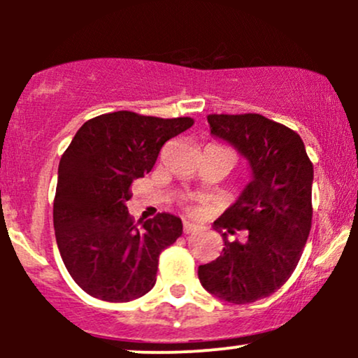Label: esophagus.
<instances>
[{
  "instance_id": "esophagus-1",
  "label": "esophagus",
  "mask_w": 358,
  "mask_h": 358,
  "mask_svg": "<svg viewBox=\"0 0 358 358\" xmlns=\"http://www.w3.org/2000/svg\"><path fill=\"white\" fill-rule=\"evenodd\" d=\"M199 231H200L199 224H193V222H188V220L183 222V234H193Z\"/></svg>"
}]
</instances>
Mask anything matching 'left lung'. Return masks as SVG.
Wrapping results in <instances>:
<instances>
[{
	"label": "left lung",
	"mask_w": 358,
	"mask_h": 358,
	"mask_svg": "<svg viewBox=\"0 0 358 358\" xmlns=\"http://www.w3.org/2000/svg\"><path fill=\"white\" fill-rule=\"evenodd\" d=\"M207 121L213 138L248 159L250 182L213 222L224 249L199 266V279L213 296L245 305L273 294L298 266L313 215V165L298 133L261 114H210ZM236 231L246 241H229Z\"/></svg>",
	"instance_id": "left-lung-1"
}]
</instances>
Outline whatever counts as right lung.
<instances>
[{"label": "right lung", "mask_w": 358, "mask_h": 358, "mask_svg": "<svg viewBox=\"0 0 358 358\" xmlns=\"http://www.w3.org/2000/svg\"><path fill=\"white\" fill-rule=\"evenodd\" d=\"M192 126V117L117 110L84 122L62 155L53 200L57 245L90 296L126 303L155 286L159 254L182 236L183 224L163 212L138 227L126 207L129 187L150 173L168 139Z\"/></svg>", "instance_id": "obj_1"}]
</instances>
